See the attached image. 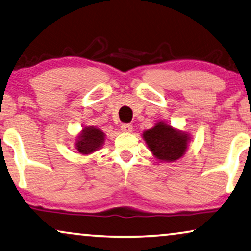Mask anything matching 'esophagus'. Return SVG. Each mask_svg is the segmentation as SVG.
I'll return each mask as SVG.
<instances>
[{
	"mask_svg": "<svg viewBox=\"0 0 251 251\" xmlns=\"http://www.w3.org/2000/svg\"><path fill=\"white\" fill-rule=\"evenodd\" d=\"M121 130L123 132H131L132 125H130V123H125V125L121 126Z\"/></svg>",
	"mask_w": 251,
	"mask_h": 251,
	"instance_id": "obj_1",
	"label": "esophagus"
}]
</instances>
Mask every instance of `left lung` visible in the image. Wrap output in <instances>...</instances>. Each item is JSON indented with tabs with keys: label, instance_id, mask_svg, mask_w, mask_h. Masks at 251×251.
Returning <instances> with one entry per match:
<instances>
[{
	"label": "left lung",
	"instance_id": "left-lung-1",
	"mask_svg": "<svg viewBox=\"0 0 251 251\" xmlns=\"http://www.w3.org/2000/svg\"><path fill=\"white\" fill-rule=\"evenodd\" d=\"M143 138L153 155L166 162H175L183 157L191 140L190 133L175 129L163 121L144 131Z\"/></svg>",
	"mask_w": 251,
	"mask_h": 251
}]
</instances>
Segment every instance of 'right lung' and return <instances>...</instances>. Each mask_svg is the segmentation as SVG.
Returning <instances> with one entry per match:
<instances>
[{"instance_id": "add662e5", "label": "right lung", "mask_w": 251, "mask_h": 251, "mask_svg": "<svg viewBox=\"0 0 251 251\" xmlns=\"http://www.w3.org/2000/svg\"><path fill=\"white\" fill-rule=\"evenodd\" d=\"M105 133L96 126H84L78 133L75 142V149L80 154H91L104 145Z\"/></svg>"}]
</instances>
